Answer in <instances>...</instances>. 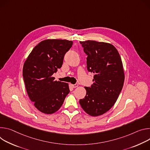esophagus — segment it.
<instances>
[{"label":"esophagus","mask_w":150,"mask_h":150,"mask_svg":"<svg viewBox=\"0 0 150 150\" xmlns=\"http://www.w3.org/2000/svg\"><path fill=\"white\" fill-rule=\"evenodd\" d=\"M78 86H79V85H78L77 83L74 84V85H71V86H72L73 88H77Z\"/></svg>","instance_id":"obj_1"}]
</instances>
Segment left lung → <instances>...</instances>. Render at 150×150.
<instances>
[{
    "label": "left lung",
    "mask_w": 150,
    "mask_h": 150,
    "mask_svg": "<svg viewBox=\"0 0 150 150\" xmlns=\"http://www.w3.org/2000/svg\"><path fill=\"white\" fill-rule=\"evenodd\" d=\"M88 55L87 69L95 74L91 87L79 103L89 115H103L114 105L123 88L125 73L120 54L112 45L95 40L80 42Z\"/></svg>",
    "instance_id": "left-lung-1"
}]
</instances>
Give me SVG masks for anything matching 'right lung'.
I'll use <instances>...</instances> for the list:
<instances>
[{"mask_svg":"<svg viewBox=\"0 0 150 150\" xmlns=\"http://www.w3.org/2000/svg\"><path fill=\"white\" fill-rule=\"evenodd\" d=\"M73 42L65 39H46L36 45L25 60L23 75L27 94L42 112L57 111L70 92L69 83L55 80L54 73L60 69L65 53Z\"/></svg>","mask_w":150,"mask_h":150,"instance_id":"1","label":"right lung"}]
</instances>
